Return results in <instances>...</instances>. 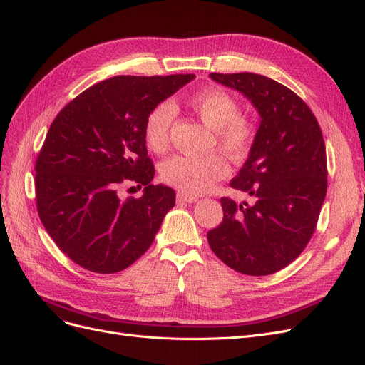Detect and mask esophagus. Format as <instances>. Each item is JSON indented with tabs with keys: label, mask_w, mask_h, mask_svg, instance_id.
<instances>
[{
	"label": "esophagus",
	"mask_w": 365,
	"mask_h": 365,
	"mask_svg": "<svg viewBox=\"0 0 365 365\" xmlns=\"http://www.w3.org/2000/svg\"><path fill=\"white\" fill-rule=\"evenodd\" d=\"M195 201H197V197L194 195H190L182 191L178 192V203H195Z\"/></svg>",
	"instance_id": "obj_1"
}]
</instances>
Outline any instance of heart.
Here are the masks:
<instances>
[{
	"mask_svg": "<svg viewBox=\"0 0 365 365\" xmlns=\"http://www.w3.org/2000/svg\"><path fill=\"white\" fill-rule=\"evenodd\" d=\"M191 110L215 132V140L221 150L235 160L244 159L255 138V126L248 117L239 115V103L230 93L220 87H207L195 91L187 99ZM175 108L171 102L155 105L144 120L143 135L148 150L164 152ZM228 173L225 159L218 153L206 156L175 155L160 164V179L182 192L197 195L206 192L215 182Z\"/></svg>",
	"mask_w": 365,
	"mask_h": 365,
	"instance_id": "b5f03b06",
	"label": "heart"
}]
</instances>
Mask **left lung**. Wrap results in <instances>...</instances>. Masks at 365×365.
I'll return each instance as SVG.
<instances>
[{
	"instance_id": "8db88e82",
	"label": "left lung",
	"mask_w": 365,
	"mask_h": 365,
	"mask_svg": "<svg viewBox=\"0 0 365 365\" xmlns=\"http://www.w3.org/2000/svg\"><path fill=\"white\" fill-rule=\"evenodd\" d=\"M260 114L250 156L230 182L252 205L221 198L222 222L207 233L212 251L245 275H271L312 239L327 195V150L308 105L286 86L257 73H210Z\"/></svg>"
}]
</instances>
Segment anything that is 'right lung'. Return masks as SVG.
Returning a JSON list of instances; mask_svg holds the SVG:
<instances>
[{
    "instance_id": "add662e5",
    "label": "right lung",
    "mask_w": 365,
    "mask_h": 365,
    "mask_svg": "<svg viewBox=\"0 0 365 365\" xmlns=\"http://www.w3.org/2000/svg\"><path fill=\"white\" fill-rule=\"evenodd\" d=\"M195 75L114 76L91 86L53 118L36 160L37 212L57 247L98 274L123 271L150 248L175 203V192L152 185L144 120ZM145 186L120 200L121 184Z\"/></svg>"
}]
</instances>
